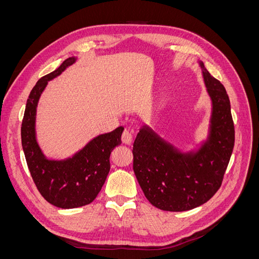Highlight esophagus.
<instances>
[{
    "label": "esophagus",
    "mask_w": 259,
    "mask_h": 259,
    "mask_svg": "<svg viewBox=\"0 0 259 259\" xmlns=\"http://www.w3.org/2000/svg\"><path fill=\"white\" fill-rule=\"evenodd\" d=\"M122 140L125 145H131L134 140V133L130 130H125L122 134Z\"/></svg>",
    "instance_id": "34e87169"
}]
</instances>
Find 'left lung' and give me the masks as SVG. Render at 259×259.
I'll return each mask as SVG.
<instances>
[{
	"label": "left lung",
	"instance_id": "obj_1",
	"mask_svg": "<svg viewBox=\"0 0 259 259\" xmlns=\"http://www.w3.org/2000/svg\"><path fill=\"white\" fill-rule=\"evenodd\" d=\"M211 100L208 135L197 150L182 152L148 125L133 147V169L148 201L162 210L184 211L204 204L221 188L234 146L230 100L224 85L199 61Z\"/></svg>",
	"mask_w": 259,
	"mask_h": 259
}]
</instances>
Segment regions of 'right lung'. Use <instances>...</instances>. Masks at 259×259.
<instances>
[{
  "mask_svg": "<svg viewBox=\"0 0 259 259\" xmlns=\"http://www.w3.org/2000/svg\"><path fill=\"white\" fill-rule=\"evenodd\" d=\"M75 61L76 57H69L55 71L36 82L27 99L21 124V145L30 174L42 197L60 208L80 207L95 200L110 170V154L116 146L122 144L124 131L120 126L98 135L71 158L51 160L44 155L35 134L38 99L49 81Z\"/></svg>",
  "mask_w": 259,
  "mask_h": 259,
  "instance_id": "right-lung-1",
  "label": "right lung"
}]
</instances>
